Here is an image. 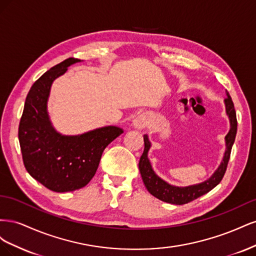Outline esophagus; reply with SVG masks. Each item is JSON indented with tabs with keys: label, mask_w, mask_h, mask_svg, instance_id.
Returning a JSON list of instances; mask_svg holds the SVG:
<instances>
[{
	"label": "esophagus",
	"mask_w": 256,
	"mask_h": 256,
	"mask_svg": "<svg viewBox=\"0 0 256 256\" xmlns=\"http://www.w3.org/2000/svg\"><path fill=\"white\" fill-rule=\"evenodd\" d=\"M134 126L138 129H143L145 128L147 125H148V118H147V116L144 114H140L138 115L136 118L132 120Z\"/></svg>",
	"instance_id": "esophagus-1"
}]
</instances>
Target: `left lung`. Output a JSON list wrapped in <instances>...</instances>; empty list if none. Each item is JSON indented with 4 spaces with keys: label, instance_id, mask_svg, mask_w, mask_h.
<instances>
[{
    "label": "left lung",
    "instance_id": "8db88e82",
    "mask_svg": "<svg viewBox=\"0 0 256 256\" xmlns=\"http://www.w3.org/2000/svg\"><path fill=\"white\" fill-rule=\"evenodd\" d=\"M226 98L224 100L226 104V114L228 115L230 122V129L228 134L226 136V150L224 152V157L221 162L219 168L216 171L212 174V176L209 180L193 186H188V187H175V186L170 184L166 182L164 180H161L159 176L156 175L152 168L150 162L147 157V152L150 148V142L146 134H144V152L138 162V168H140V173L142 176L143 182L145 184L146 189L148 190L150 194L154 198H157L164 202L175 204V205H182L192 202L200 196L206 194L207 192L212 190L216 184H218L226 174L228 164L230 156L232 146L234 144L236 132H237V118H236V111L234 108L233 100H232L228 92L226 90Z\"/></svg>",
    "mask_w": 256,
    "mask_h": 256
}]
</instances>
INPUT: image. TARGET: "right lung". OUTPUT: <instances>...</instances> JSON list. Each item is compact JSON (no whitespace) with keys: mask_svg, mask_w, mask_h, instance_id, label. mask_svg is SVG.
Here are the masks:
<instances>
[{"mask_svg":"<svg viewBox=\"0 0 256 256\" xmlns=\"http://www.w3.org/2000/svg\"><path fill=\"white\" fill-rule=\"evenodd\" d=\"M80 62L69 58L44 72L30 88L19 124L23 164L28 174L54 192L81 189L94 177L102 154L122 129L106 126L79 136H62L47 112L52 82Z\"/></svg>","mask_w":256,"mask_h":256,"instance_id":"1","label":"right lung"}]
</instances>
